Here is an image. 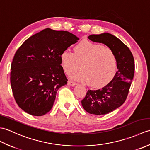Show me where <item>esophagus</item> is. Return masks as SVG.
I'll return each instance as SVG.
<instances>
[{
	"mask_svg": "<svg viewBox=\"0 0 150 150\" xmlns=\"http://www.w3.org/2000/svg\"><path fill=\"white\" fill-rule=\"evenodd\" d=\"M68 85H69V86H75L76 84L75 82H73V81H68Z\"/></svg>",
	"mask_w": 150,
	"mask_h": 150,
	"instance_id": "1",
	"label": "esophagus"
}]
</instances>
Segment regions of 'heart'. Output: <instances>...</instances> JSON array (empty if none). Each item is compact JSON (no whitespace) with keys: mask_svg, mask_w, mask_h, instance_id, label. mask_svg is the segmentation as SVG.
Returning <instances> with one entry per match:
<instances>
[{"mask_svg":"<svg viewBox=\"0 0 150 150\" xmlns=\"http://www.w3.org/2000/svg\"><path fill=\"white\" fill-rule=\"evenodd\" d=\"M67 74L75 71L81 64L82 69L72 75L75 80L88 82L93 88H100L110 82L115 75L117 59L109 47L89 40H82L73 48V53L65 50L60 56Z\"/></svg>","mask_w":150,"mask_h":150,"instance_id":"1","label":"heart"}]
</instances>
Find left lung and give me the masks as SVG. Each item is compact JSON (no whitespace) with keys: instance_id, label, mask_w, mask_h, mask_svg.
<instances>
[{"instance_id":"left-lung-1","label":"left lung","mask_w":150,"mask_h":150,"mask_svg":"<svg viewBox=\"0 0 150 150\" xmlns=\"http://www.w3.org/2000/svg\"><path fill=\"white\" fill-rule=\"evenodd\" d=\"M88 39L105 44L113 51L117 59L118 70L111 81L99 90H88L81 101L88 113L102 115L116 110L125 102L134 76V59L128 47L112 34L91 35Z\"/></svg>"}]
</instances>
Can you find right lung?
<instances>
[{
    "instance_id": "1",
    "label": "right lung",
    "mask_w": 150,
    "mask_h": 150,
    "mask_svg": "<svg viewBox=\"0 0 150 150\" xmlns=\"http://www.w3.org/2000/svg\"><path fill=\"white\" fill-rule=\"evenodd\" d=\"M79 39L68 31L46 28L17 50L10 81L16 103L25 112L42 116L52 109L57 90L68 81L60 66V54Z\"/></svg>"
}]
</instances>
